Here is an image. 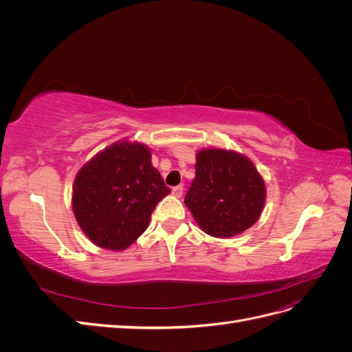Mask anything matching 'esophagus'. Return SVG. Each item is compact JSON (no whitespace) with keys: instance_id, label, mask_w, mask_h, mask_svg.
<instances>
[{"instance_id":"esophagus-1","label":"esophagus","mask_w":352,"mask_h":352,"mask_svg":"<svg viewBox=\"0 0 352 352\" xmlns=\"http://www.w3.org/2000/svg\"><path fill=\"white\" fill-rule=\"evenodd\" d=\"M172 194H173L176 198H180V197H182V194H184V186H182V185L175 186V188L172 189Z\"/></svg>"}]
</instances>
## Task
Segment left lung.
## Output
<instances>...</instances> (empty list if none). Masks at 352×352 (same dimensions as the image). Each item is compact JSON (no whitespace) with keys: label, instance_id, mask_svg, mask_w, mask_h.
Masks as SVG:
<instances>
[{"label":"left lung","instance_id":"1","mask_svg":"<svg viewBox=\"0 0 352 352\" xmlns=\"http://www.w3.org/2000/svg\"><path fill=\"white\" fill-rule=\"evenodd\" d=\"M195 158V179L185 206L198 226L210 236L232 238L255 225L267 190L251 160L214 146L202 148Z\"/></svg>","mask_w":352,"mask_h":352}]
</instances>
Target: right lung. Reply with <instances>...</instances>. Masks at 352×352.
Returning <instances> with one entry per match:
<instances>
[{"instance_id": "obj_1", "label": "right lung", "mask_w": 352, "mask_h": 352, "mask_svg": "<svg viewBox=\"0 0 352 352\" xmlns=\"http://www.w3.org/2000/svg\"><path fill=\"white\" fill-rule=\"evenodd\" d=\"M170 194L151 163V150L129 138L85 163L74 177L72 210L100 248L123 251L146 230L158 201Z\"/></svg>"}]
</instances>
